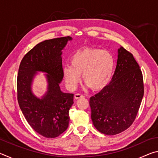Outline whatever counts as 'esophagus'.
I'll list each match as a JSON object with an SVG mask.
<instances>
[{"mask_svg":"<svg viewBox=\"0 0 158 158\" xmlns=\"http://www.w3.org/2000/svg\"><path fill=\"white\" fill-rule=\"evenodd\" d=\"M84 96L81 95V94H79V93H77V94L74 95V98L76 99V100H78L79 98H84Z\"/></svg>","mask_w":158,"mask_h":158,"instance_id":"esophagus-1","label":"esophagus"}]
</instances>
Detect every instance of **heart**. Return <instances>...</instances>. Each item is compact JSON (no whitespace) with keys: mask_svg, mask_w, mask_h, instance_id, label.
<instances>
[{"mask_svg":"<svg viewBox=\"0 0 158 158\" xmlns=\"http://www.w3.org/2000/svg\"><path fill=\"white\" fill-rule=\"evenodd\" d=\"M71 65H65L63 76L67 87L73 90L81 79L90 89L100 90L109 84L114 69V58L110 52L97 48H83L74 52Z\"/></svg>","mask_w":158,"mask_h":158,"instance_id":"1","label":"heart"}]
</instances>
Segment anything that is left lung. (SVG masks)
Masks as SVG:
<instances>
[{
    "instance_id": "1",
    "label": "left lung",
    "mask_w": 158,
    "mask_h": 158,
    "mask_svg": "<svg viewBox=\"0 0 158 158\" xmlns=\"http://www.w3.org/2000/svg\"><path fill=\"white\" fill-rule=\"evenodd\" d=\"M143 75L133 55L118 49L116 68L110 83L90 98L91 119L99 132L119 134L135 121L143 96Z\"/></svg>"
}]
</instances>
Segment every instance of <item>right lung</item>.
I'll return each mask as SVG.
<instances>
[{
    "label": "right lung",
    "instance_id": "1",
    "mask_svg": "<svg viewBox=\"0 0 158 158\" xmlns=\"http://www.w3.org/2000/svg\"><path fill=\"white\" fill-rule=\"evenodd\" d=\"M72 40L68 36L40 42L24 56L19 68V105L31 127L47 138L57 137L68 127L74 94L61 91L60 83L63 78L62 50ZM37 71L47 73L48 91L42 98L31 92V83Z\"/></svg>",
    "mask_w": 158,
    "mask_h": 158
}]
</instances>
